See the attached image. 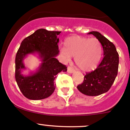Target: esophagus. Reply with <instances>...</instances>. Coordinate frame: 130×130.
I'll use <instances>...</instances> for the list:
<instances>
[{
    "mask_svg": "<svg viewBox=\"0 0 130 130\" xmlns=\"http://www.w3.org/2000/svg\"><path fill=\"white\" fill-rule=\"evenodd\" d=\"M67 72L68 73H72L75 72V70L73 69V67H68Z\"/></svg>",
    "mask_w": 130,
    "mask_h": 130,
    "instance_id": "obj_1",
    "label": "esophagus"
}]
</instances>
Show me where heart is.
<instances>
[{
	"label": "heart",
	"mask_w": 130,
	"mask_h": 130,
	"mask_svg": "<svg viewBox=\"0 0 130 130\" xmlns=\"http://www.w3.org/2000/svg\"><path fill=\"white\" fill-rule=\"evenodd\" d=\"M61 52L67 60L75 57V62L84 72H89L98 66L103 53L101 43L96 38L74 36L67 38Z\"/></svg>",
	"instance_id": "1"
}]
</instances>
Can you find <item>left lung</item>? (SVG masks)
I'll use <instances>...</instances> for the list:
<instances>
[{
    "label": "left lung",
    "mask_w": 130,
    "mask_h": 130,
    "mask_svg": "<svg viewBox=\"0 0 130 130\" xmlns=\"http://www.w3.org/2000/svg\"><path fill=\"white\" fill-rule=\"evenodd\" d=\"M93 35L101 43L104 57L96 69L87 73L83 83L77 89L82 94L89 96H96L109 90L115 82L118 71L119 55L115 44L98 31H92Z\"/></svg>",
    "instance_id": "8db88e82"
}]
</instances>
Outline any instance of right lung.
<instances>
[{
    "label": "right lung",
    "instance_id": "add662e5",
    "mask_svg": "<svg viewBox=\"0 0 130 130\" xmlns=\"http://www.w3.org/2000/svg\"><path fill=\"white\" fill-rule=\"evenodd\" d=\"M60 32L40 29L21 44L15 56V78L19 89L27 99L40 100L50 96L55 89L57 75L67 70L56 58L59 54L58 35ZM29 54H37L42 63L36 71L24 76L22 73L26 68L24 60Z\"/></svg>",
    "mask_w": 130,
    "mask_h": 130
}]
</instances>
